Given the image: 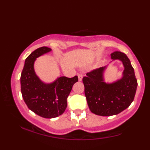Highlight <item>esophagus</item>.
I'll return each mask as SVG.
<instances>
[{
  "label": "esophagus",
  "mask_w": 150,
  "mask_h": 150,
  "mask_svg": "<svg viewBox=\"0 0 150 150\" xmlns=\"http://www.w3.org/2000/svg\"><path fill=\"white\" fill-rule=\"evenodd\" d=\"M82 77H83V74L82 73H79L78 74V80L79 81H81L82 80Z\"/></svg>",
  "instance_id": "esophagus-1"
}]
</instances>
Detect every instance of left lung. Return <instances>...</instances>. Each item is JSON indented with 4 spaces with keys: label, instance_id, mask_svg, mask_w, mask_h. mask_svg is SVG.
<instances>
[{
    "label": "left lung",
    "instance_id": "8db88e82",
    "mask_svg": "<svg viewBox=\"0 0 150 150\" xmlns=\"http://www.w3.org/2000/svg\"><path fill=\"white\" fill-rule=\"evenodd\" d=\"M111 57L123 62L125 69L120 80L111 84L105 83L103 80L105 68L103 67L89 72L82 79L89 109L99 116H110L123 111L132 102L137 89L135 72L126 55L115 51Z\"/></svg>",
    "mask_w": 150,
    "mask_h": 150
}]
</instances>
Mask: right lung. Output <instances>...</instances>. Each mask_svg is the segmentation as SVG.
I'll return each mask as SVG.
<instances>
[{"instance_id": "add662e5", "label": "right lung", "mask_w": 150, "mask_h": 150, "mask_svg": "<svg viewBox=\"0 0 150 150\" xmlns=\"http://www.w3.org/2000/svg\"><path fill=\"white\" fill-rule=\"evenodd\" d=\"M51 50L42 46L34 51L26 58L20 77L21 92L27 107L46 118L63 114L67 107V98L74 84L78 81L77 76L60 77L51 84H45L39 80L34 72V63L37 57Z\"/></svg>"}]
</instances>
